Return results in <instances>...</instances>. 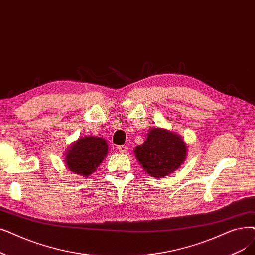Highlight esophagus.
<instances>
[{
    "label": "esophagus",
    "instance_id": "esophagus-1",
    "mask_svg": "<svg viewBox=\"0 0 255 255\" xmlns=\"http://www.w3.org/2000/svg\"><path fill=\"white\" fill-rule=\"evenodd\" d=\"M118 150H119L120 153H127V151H128V146H126V145L119 146Z\"/></svg>",
    "mask_w": 255,
    "mask_h": 255
}]
</instances>
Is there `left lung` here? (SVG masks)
I'll list each match as a JSON object with an SVG mask.
<instances>
[{
  "mask_svg": "<svg viewBox=\"0 0 255 255\" xmlns=\"http://www.w3.org/2000/svg\"><path fill=\"white\" fill-rule=\"evenodd\" d=\"M186 152L181 136L161 128L150 130L145 142L134 149L141 167L155 178H162L178 169L186 158Z\"/></svg>",
  "mask_w": 255,
  "mask_h": 255,
  "instance_id": "8db88e82",
  "label": "left lung"
}]
</instances>
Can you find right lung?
I'll return each instance as SVG.
<instances>
[{
	"mask_svg": "<svg viewBox=\"0 0 255 255\" xmlns=\"http://www.w3.org/2000/svg\"><path fill=\"white\" fill-rule=\"evenodd\" d=\"M108 143L104 138L85 136L74 142L65 153V167L74 174L87 177L104 160Z\"/></svg>",
	"mask_w": 255,
	"mask_h": 255,
	"instance_id": "right-lung-1",
	"label": "right lung"
}]
</instances>
